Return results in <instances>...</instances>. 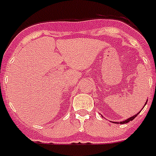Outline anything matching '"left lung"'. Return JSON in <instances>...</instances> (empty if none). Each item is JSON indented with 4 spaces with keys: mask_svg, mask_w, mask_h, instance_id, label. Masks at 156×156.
Returning a JSON list of instances; mask_svg holds the SVG:
<instances>
[{
    "mask_svg": "<svg viewBox=\"0 0 156 156\" xmlns=\"http://www.w3.org/2000/svg\"><path fill=\"white\" fill-rule=\"evenodd\" d=\"M147 102H145V105H146V104H147ZM145 105H144V107H145ZM142 110H143V108H142ZM142 110H141V111H142ZM140 112H139V113H140ZM139 113H137V114H135V115H133V116H131V117L128 118V119H126V120H124V121H121V122H119V123H120V124H123V123H127V122H130V121H132V120H133V119H135V117H136V116H137V115H139ZM117 123H119V122H117Z\"/></svg>",
    "mask_w": 156,
    "mask_h": 156,
    "instance_id": "1",
    "label": "left lung"
}]
</instances>
